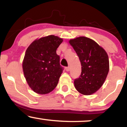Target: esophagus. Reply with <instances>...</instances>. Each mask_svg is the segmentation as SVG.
Returning <instances> with one entry per match:
<instances>
[{
  "mask_svg": "<svg viewBox=\"0 0 127 127\" xmlns=\"http://www.w3.org/2000/svg\"><path fill=\"white\" fill-rule=\"evenodd\" d=\"M65 70H66L67 71H70V67H69V66H68V67H65Z\"/></svg>",
  "mask_w": 127,
  "mask_h": 127,
  "instance_id": "obj_1",
  "label": "esophagus"
}]
</instances>
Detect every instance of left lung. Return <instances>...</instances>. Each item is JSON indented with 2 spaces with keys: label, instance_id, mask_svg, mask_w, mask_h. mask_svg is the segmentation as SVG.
Masks as SVG:
<instances>
[{
  "label": "left lung",
  "instance_id": "1",
  "mask_svg": "<svg viewBox=\"0 0 127 127\" xmlns=\"http://www.w3.org/2000/svg\"><path fill=\"white\" fill-rule=\"evenodd\" d=\"M69 43L80 60L82 72L74 81L77 91L85 95L96 92L104 83L109 72V58L103 48L91 38L80 36Z\"/></svg>",
  "mask_w": 127,
  "mask_h": 127
}]
</instances>
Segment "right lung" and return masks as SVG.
Masks as SVG:
<instances>
[{
	"label": "right lung",
	"instance_id": "obj_1",
	"mask_svg": "<svg viewBox=\"0 0 127 127\" xmlns=\"http://www.w3.org/2000/svg\"><path fill=\"white\" fill-rule=\"evenodd\" d=\"M62 42L63 39L51 35L35 40L26 50L23 71L35 92L47 94L57 86L63 67L56 50Z\"/></svg>",
	"mask_w": 127,
	"mask_h": 127
}]
</instances>
